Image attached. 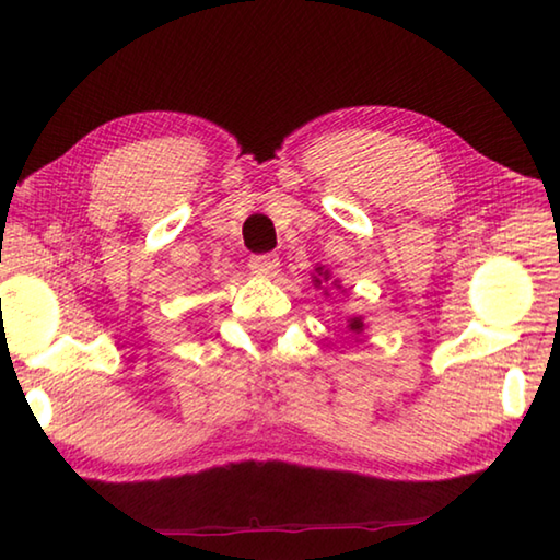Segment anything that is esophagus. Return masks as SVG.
Here are the masks:
<instances>
[{
	"label": "esophagus",
	"mask_w": 560,
	"mask_h": 560,
	"mask_svg": "<svg viewBox=\"0 0 560 560\" xmlns=\"http://www.w3.org/2000/svg\"><path fill=\"white\" fill-rule=\"evenodd\" d=\"M249 269H252V273H257V277H264V279L277 277L279 257L273 252H269V254H254V257L249 259Z\"/></svg>",
	"instance_id": "34e87169"
}]
</instances>
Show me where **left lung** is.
<instances>
[{
    "instance_id": "8db88e82",
    "label": "left lung",
    "mask_w": 560,
    "mask_h": 560,
    "mask_svg": "<svg viewBox=\"0 0 560 560\" xmlns=\"http://www.w3.org/2000/svg\"><path fill=\"white\" fill-rule=\"evenodd\" d=\"M311 283H314L316 289H324L326 296H330V291H328V289H336V291H340V293H346V289L340 287V281L330 277V271H328L326 267H316V269H314V273H311ZM346 328H348L350 334H353V336H355V340H358V336H363V330H365V320H363V316H350Z\"/></svg>"
}]
</instances>
